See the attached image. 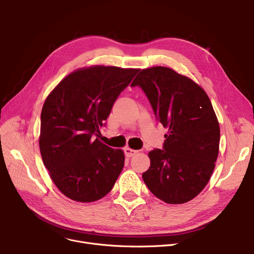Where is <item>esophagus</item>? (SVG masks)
<instances>
[{
  "instance_id": "esophagus-1",
  "label": "esophagus",
  "mask_w": 254,
  "mask_h": 254,
  "mask_svg": "<svg viewBox=\"0 0 254 254\" xmlns=\"http://www.w3.org/2000/svg\"><path fill=\"white\" fill-rule=\"evenodd\" d=\"M136 153H138V150L131 149V148H129V147L125 148V154H126V156H127V157H131L132 155H135Z\"/></svg>"
}]
</instances>
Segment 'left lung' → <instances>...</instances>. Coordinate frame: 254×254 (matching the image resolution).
Masks as SVG:
<instances>
[{"label": "left lung", "instance_id": "1", "mask_svg": "<svg viewBox=\"0 0 254 254\" xmlns=\"http://www.w3.org/2000/svg\"><path fill=\"white\" fill-rule=\"evenodd\" d=\"M130 86L147 97L156 120L169 128L163 149L148 153L143 180L168 204L190 201L207 185L218 156L220 130L205 90L166 66L144 69Z\"/></svg>", "mask_w": 254, "mask_h": 254}]
</instances>
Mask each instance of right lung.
<instances>
[{"mask_svg": "<svg viewBox=\"0 0 254 254\" xmlns=\"http://www.w3.org/2000/svg\"><path fill=\"white\" fill-rule=\"evenodd\" d=\"M138 72L104 65L80 69L64 78L47 97L41 112L40 151L52 181L69 198L98 201L122 173L123 150L95 137Z\"/></svg>", "mask_w": 254, "mask_h": 254, "instance_id": "obj_1", "label": "right lung"}]
</instances>
